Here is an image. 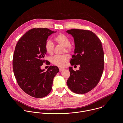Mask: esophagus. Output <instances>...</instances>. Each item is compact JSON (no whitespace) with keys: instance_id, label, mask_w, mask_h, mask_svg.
<instances>
[{"instance_id":"esophagus-1","label":"esophagus","mask_w":123,"mask_h":123,"mask_svg":"<svg viewBox=\"0 0 123 123\" xmlns=\"http://www.w3.org/2000/svg\"><path fill=\"white\" fill-rule=\"evenodd\" d=\"M59 71H60V72H61V71H62L64 69V68H59Z\"/></svg>"}]
</instances>
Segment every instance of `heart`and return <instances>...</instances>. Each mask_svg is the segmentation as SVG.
Wrapping results in <instances>:
<instances>
[{
	"label": "heart",
	"instance_id": "1",
	"mask_svg": "<svg viewBox=\"0 0 123 123\" xmlns=\"http://www.w3.org/2000/svg\"><path fill=\"white\" fill-rule=\"evenodd\" d=\"M54 40L55 42L58 44L64 46L63 53H71L73 50L74 47L73 45L70 43L69 38L66 35L59 33L56 35ZM54 44L50 40L47 41L44 45V48L46 52L49 55H52L54 50ZM69 59V56L68 55L64 54L60 55H55L52 57L51 61L52 63L55 66L59 67H64L68 63Z\"/></svg>",
	"mask_w": 123,
	"mask_h": 123
}]
</instances>
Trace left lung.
<instances>
[{"label":"left lung","instance_id":"obj_1","mask_svg":"<svg viewBox=\"0 0 123 123\" xmlns=\"http://www.w3.org/2000/svg\"><path fill=\"white\" fill-rule=\"evenodd\" d=\"M67 32L72 35L75 42L74 54L70 63L80 65L76 71L69 68L70 75L67 83L73 92L85 94L97 86L103 74L105 62L102 42L89 30L72 29Z\"/></svg>","mask_w":123,"mask_h":123}]
</instances>
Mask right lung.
<instances>
[{
  "label": "right lung",
  "instance_id": "add662e5",
  "mask_svg": "<svg viewBox=\"0 0 123 123\" xmlns=\"http://www.w3.org/2000/svg\"><path fill=\"white\" fill-rule=\"evenodd\" d=\"M56 32V31H55ZM47 28H33L18 41L13 57V70L17 83L26 93L37 98L46 96L52 90L53 81L59 72L50 66L46 71L41 69L46 55L44 45L48 36L54 33Z\"/></svg>",
  "mask_w": 123,
  "mask_h": 123
}]
</instances>
